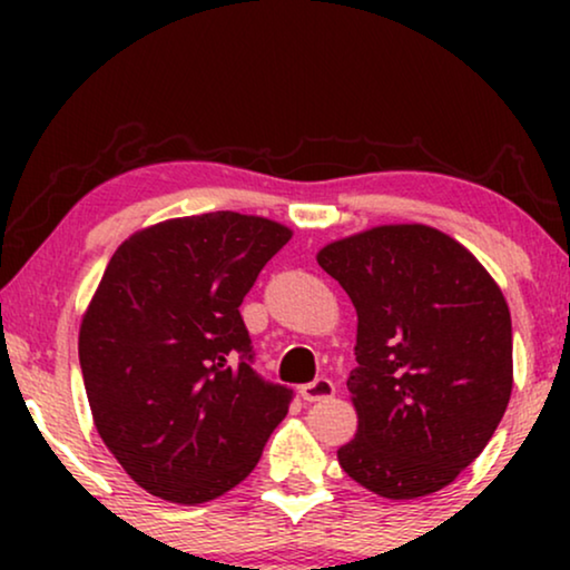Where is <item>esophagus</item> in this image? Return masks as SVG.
I'll return each instance as SVG.
<instances>
[{"label":"esophagus","instance_id":"obj_1","mask_svg":"<svg viewBox=\"0 0 570 570\" xmlns=\"http://www.w3.org/2000/svg\"><path fill=\"white\" fill-rule=\"evenodd\" d=\"M334 394V384L330 379H316L311 381V384L301 386V396L306 402H318V400H326V396Z\"/></svg>","mask_w":570,"mask_h":570}]
</instances>
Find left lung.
I'll return each mask as SVG.
<instances>
[{
  "label": "left lung",
  "mask_w": 570,
  "mask_h": 570,
  "mask_svg": "<svg viewBox=\"0 0 570 570\" xmlns=\"http://www.w3.org/2000/svg\"><path fill=\"white\" fill-rule=\"evenodd\" d=\"M318 267L357 314L340 466L389 501L451 485L493 439L513 386L511 314L472 252L420 223L326 244Z\"/></svg>",
  "instance_id": "1"
}]
</instances>
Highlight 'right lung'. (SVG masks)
<instances>
[{"instance_id":"1","label":"right lung","mask_w":570,"mask_h":570,"mask_svg":"<svg viewBox=\"0 0 570 570\" xmlns=\"http://www.w3.org/2000/svg\"><path fill=\"white\" fill-rule=\"evenodd\" d=\"M291 236L256 215L174 217L108 262L80 324L85 392L98 435L147 493L215 501L287 415L293 392L256 376L238 306Z\"/></svg>"}]
</instances>
